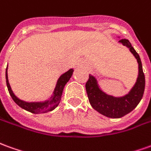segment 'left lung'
<instances>
[{"label":"left lung","instance_id":"1","mask_svg":"<svg viewBox=\"0 0 151 151\" xmlns=\"http://www.w3.org/2000/svg\"><path fill=\"white\" fill-rule=\"evenodd\" d=\"M119 42L127 46L138 63L139 73L137 80L130 92L122 97L109 96L100 89L96 79L92 75H89V78L86 83V93L92 108L101 114L113 119L123 117L133 110L142 100L145 91V75L139 55L132 46L128 40L121 39Z\"/></svg>","mask_w":151,"mask_h":151}]
</instances>
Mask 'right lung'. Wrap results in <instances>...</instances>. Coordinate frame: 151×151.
<instances>
[{"instance_id": "1", "label": "right lung", "mask_w": 151, "mask_h": 151, "mask_svg": "<svg viewBox=\"0 0 151 151\" xmlns=\"http://www.w3.org/2000/svg\"><path fill=\"white\" fill-rule=\"evenodd\" d=\"M73 72V69L71 68L68 71L65 73L63 75L60 76V78L58 80L56 86L55 88L52 97H51L50 101H45V102H32V103H28V102L21 101L19 98H17L14 96V94L13 93V91L11 90V87L9 86V81H8V76H7V68H6V85H7V88H8L10 96L19 107L24 109L25 110H27V111L32 113V114H44V113H48L50 111H52L53 109H55L57 107L61 100V96H62L64 87H65V84L68 83V80L71 78Z\"/></svg>"}]
</instances>
